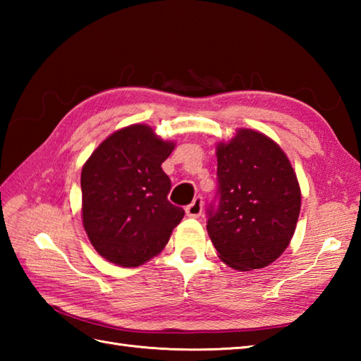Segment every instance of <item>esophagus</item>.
<instances>
[{
  "instance_id": "esophagus-1",
  "label": "esophagus",
  "mask_w": 361,
  "mask_h": 361,
  "mask_svg": "<svg viewBox=\"0 0 361 361\" xmlns=\"http://www.w3.org/2000/svg\"><path fill=\"white\" fill-rule=\"evenodd\" d=\"M203 212V198L195 197L194 202L186 206V214L189 217H200Z\"/></svg>"
}]
</instances>
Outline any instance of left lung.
<instances>
[{"label":"left lung","mask_w":361,"mask_h":361,"mask_svg":"<svg viewBox=\"0 0 361 361\" xmlns=\"http://www.w3.org/2000/svg\"><path fill=\"white\" fill-rule=\"evenodd\" d=\"M217 181L206 229L219 257L240 271L270 265L288 247L301 209L286 153L264 133L237 130L217 145Z\"/></svg>","instance_id":"1"}]
</instances>
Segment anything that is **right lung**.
I'll use <instances>...</instances> for the list:
<instances>
[{"label": "right lung", "mask_w": 361, "mask_h": 361, "mask_svg": "<svg viewBox=\"0 0 361 361\" xmlns=\"http://www.w3.org/2000/svg\"><path fill=\"white\" fill-rule=\"evenodd\" d=\"M175 149L145 124L110 135L80 175L83 228L94 250L119 267L159 255L185 211L167 200L171 178L161 164Z\"/></svg>", "instance_id": "right-lung-1"}]
</instances>
